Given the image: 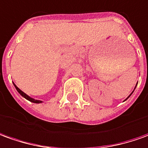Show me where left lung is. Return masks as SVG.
<instances>
[{
  "instance_id": "obj_1",
  "label": "left lung",
  "mask_w": 148,
  "mask_h": 148,
  "mask_svg": "<svg viewBox=\"0 0 148 148\" xmlns=\"http://www.w3.org/2000/svg\"><path fill=\"white\" fill-rule=\"evenodd\" d=\"M136 85H137V84H136ZM136 85H135V88H136ZM135 88H134V89H135ZM133 92H134V91H133ZM133 92H131V93H130V95L128 96V97H127V99L125 100V101H127V99H128V98H129V97H130V95H131V94H132V93H133Z\"/></svg>"
}]
</instances>
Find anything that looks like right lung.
Wrapping results in <instances>:
<instances>
[{
	"label": "right lung",
	"mask_w": 148,
	"mask_h": 148,
	"mask_svg": "<svg viewBox=\"0 0 148 148\" xmlns=\"http://www.w3.org/2000/svg\"><path fill=\"white\" fill-rule=\"evenodd\" d=\"M14 86H15V88H16L17 91H18V92H19V93H20V94H21V95L22 96V97H25V98L26 100H28V101H31V102H34V103H37V104L42 103V101H40V100L34 99V98H32V97H29V96L27 95V94H25L24 92L21 91V89H20V88H18V87H17V86H16V84H14Z\"/></svg>",
	"instance_id": "add662e5"
}]
</instances>
